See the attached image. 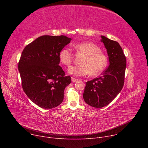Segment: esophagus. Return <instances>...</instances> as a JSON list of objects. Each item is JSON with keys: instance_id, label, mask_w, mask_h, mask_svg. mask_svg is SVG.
Here are the masks:
<instances>
[{"instance_id": "esophagus-1", "label": "esophagus", "mask_w": 148, "mask_h": 148, "mask_svg": "<svg viewBox=\"0 0 148 148\" xmlns=\"http://www.w3.org/2000/svg\"><path fill=\"white\" fill-rule=\"evenodd\" d=\"M77 81H78V79H76V78H74V77H71V81H72L73 82H76Z\"/></svg>"}]
</instances>
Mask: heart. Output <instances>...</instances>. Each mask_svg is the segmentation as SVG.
I'll list each match as a JSON object with an SVG mask.
<instances>
[{
	"mask_svg": "<svg viewBox=\"0 0 148 148\" xmlns=\"http://www.w3.org/2000/svg\"><path fill=\"white\" fill-rule=\"evenodd\" d=\"M73 49L77 54L84 55L81 58L80 64L71 66L68 73L75 77L86 76L88 74L97 75L99 74L107 67V56L101 52V48L91 42L75 44ZM74 55L69 48H64L59 53V61L62 64L69 66L73 60Z\"/></svg>",
	"mask_w": 148,
	"mask_h": 148,
	"instance_id": "obj_1",
	"label": "heart"
}]
</instances>
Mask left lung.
Segmentation results:
<instances>
[{
  "mask_svg": "<svg viewBox=\"0 0 148 148\" xmlns=\"http://www.w3.org/2000/svg\"><path fill=\"white\" fill-rule=\"evenodd\" d=\"M101 37L107 49L110 65L101 77L86 82L83 94L85 102L97 108L107 106L121 92L126 67V57L118 42Z\"/></svg>",
  "mask_w": 148,
  "mask_h": 148,
  "instance_id": "left-lung-1",
  "label": "left lung"
}]
</instances>
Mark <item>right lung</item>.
<instances>
[{
  "mask_svg": "<svg viewBox=\"0 0 148 148\" xmlns=\"http://www.w3.org/2000/svg\"><path fill=\"white\" fill-rule=\"evenodd\" d=\"M65 36H42L27 45L21 55L18 69L22 88L29 99L43 109H51L64 99L70 76L59 66V53L70 43Z\"/></svg>",
  "mask_w": 148,
  "mask_h": 148,
  "instance_id": "1",
  "label": "right lung"
}]
</instances>
